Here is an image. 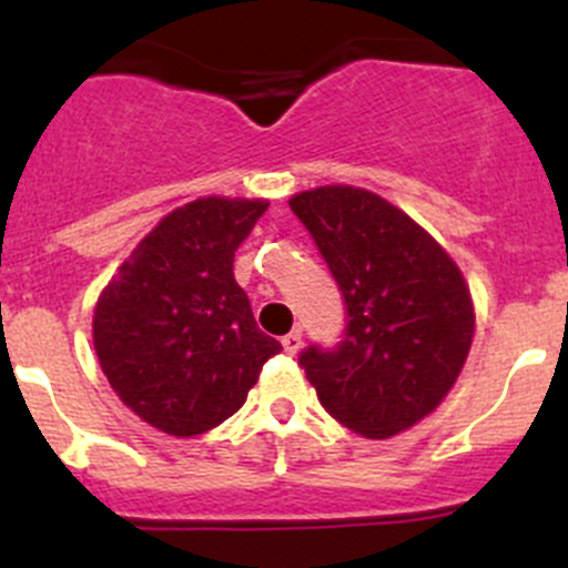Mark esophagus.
<instances>
[{"instance_id": "obj_1", "label": "esophagus", "mask_w": 568, "mask_h": 568, "mask_svg": "<svg viewBox=\"0 0 568 568\" xmlns=\"http://www.w3.org/2000/svg\"><path fill=\"white\" fill-rule=\"evenodd\" d=\"M283 348L285 354H296L302 348V329H294L288 332V335L283 337Z\"/></svg>"}]
</instances>
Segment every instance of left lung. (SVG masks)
<instances>
[{
    "label": "left lung",
    "mask_w": 568,
    "mask_h": 568,
    "mask_svg": "<svg viewBox=\"0 0 568 568\" xmlns=\"http://www.w3.org/2000/svg\"><path fill=\"white\" fill-rule=\"evenodd\" d=\"M288 205L346 305L341 343L300 354L321 406L363 437L415 426L454 387L473 343L459 266L404 211L365 189L321 186Z\"/></svg>",
    "instance_id": "1"
}]
</instances>
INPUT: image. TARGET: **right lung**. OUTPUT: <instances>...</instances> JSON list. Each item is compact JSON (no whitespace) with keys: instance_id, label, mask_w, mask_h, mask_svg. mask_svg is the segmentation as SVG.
<instances>
[{"instance_id":"add662e5","label":"right lung","mask_w":568,"mask_h":568,"mask_svg":"<svg viewBox=\"0 0 568 568\" xmlns=\"http://www.w3.org/2000/svg\"><path fill=\"white\" fill-rule=\"evenodd\" d=\"M266 200L203 197L164 216L101 294L93 343L112 390L159 432L194 437L242 409L266 359L233 257Z\"/></svg>"}]
</instances>
